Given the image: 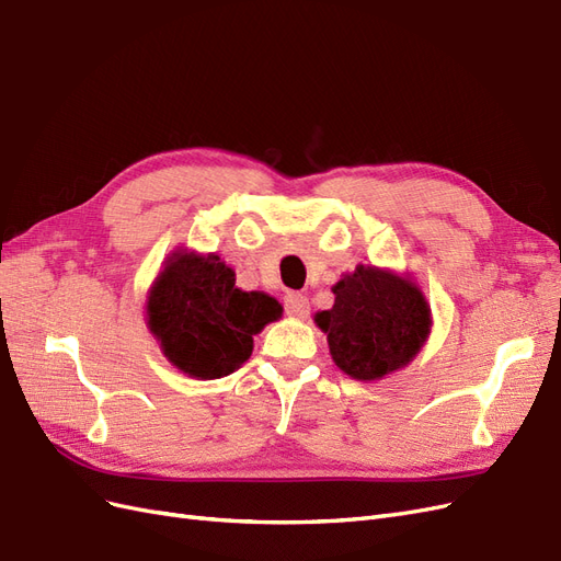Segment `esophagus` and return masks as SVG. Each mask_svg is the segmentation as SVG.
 <instances>
[{"instance_id": "obj_1", "label": "esophagus", "mask_w": 561, "mask_h": 561, "mask_svg": "<svg viewBox=\"0 0 561 561\" xmlns=\"http://www.w3.org/2000/svg\"><path fill=\"white\" fill-rule=\"evenodd\" d=\"M311 311V304L309 299L299 295V293H290L285 297V313L293 316V318H307Z\"/></svg>"}]
</instances>
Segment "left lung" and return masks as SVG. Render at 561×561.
Instances as JSON below:
<instances>
[{"label":"left lung","instance_id":"left-lung-1","mask_svg":"<svg viewBox=\"0 0 561 561\" xmlns=\"http://www.w3.org/2000/svg\"><path fill=\"white\" fill-rule=\"evenodd\" d=\"M334 304L313 316L334 365L358 381H379L410 365L433 328L421 287L393 268L358 264L334 287Z\"/></svg>","mask_w":561,"mask_h":561}]
</instances>
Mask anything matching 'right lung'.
I'll return each instance as SVG.
<instances>
[{
  "instance_id": "obj_1",
  "label": "right lung",
  "mask_w": 561,
  "mask_h": 561,
  "mask_svg": "<svg viewBox=\"0 0 561 561\" xmlns=\"http://www.w3.org/2000/svg\"><path fill=\"white\" fill-rule=\"evenodd\" d=\"M283 316L266 293L236 287L233 268L215 252L178 248L145 301V320L165 360L194 379H219L252 355V336Z\"/></svg>"
}]
</instances>
